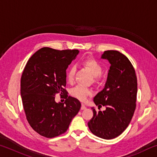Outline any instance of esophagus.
<instances>
[{
    "label": "esophagus",
    "instance_id": "1",
    "mask_svg": "<svg viewBox=\"0 0 157 157\" xmlns=\"http://www.w3.org/2000/svg\"><path fill=\"white\" fill-rule=\"evenodd\" d=\"M86 109V107L85 106L84 104H82V107H81V109L82 110H84V109Z\"/></svg>",
    "mask_w": 157,
    "mask_h": 157
}]
</instances>
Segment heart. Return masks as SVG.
<instances>
[{"label": "heart", "instance_id": "heart-1", "mask_svg": "<svg viewBox=\"0 0 157 157\" xmlns=\"http://www.w3.org/2000/svg\"><path fill=\"white\" fill-rule=\"evenodd\" d=\"M82 63L87 68H89L92 75L94 76L95 81L99 80L100 75L102 73V66L100 63L94 58L86 57L82 61ZM76 72V67L74 65L71 66L68 68L66 73V78L69 82H72L74 80ZM71 94L74 98H78L82 101H85L89 95L92 94V91L86 87L82 85H77L74 88L71 89Z\"/></svg>", "mask_w": 157, "mask_h": 157}]
</instances>
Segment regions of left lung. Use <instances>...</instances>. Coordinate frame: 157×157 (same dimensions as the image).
Here are the masks:
<instances>
[{
    "label": "left lung",
    "mask_w": 157,
    "mask_h": 157,
    "mask_svg": "<svg viewBox=\"0 0 157 157\" xmlns=\"http://www.w3.org/2000/svg\"><path fill=\"white\" fill-rule=\"evenodd\" d=\"M110 63L105 86L94 98L103 111H96L88 123L93 134L104 139L118 136L128 127L135 109L137 95V78L132 63L125 55L117 50H107L101 57Z\"/></svg>",
    "instance_id": "obj_1"
}]
</instances>
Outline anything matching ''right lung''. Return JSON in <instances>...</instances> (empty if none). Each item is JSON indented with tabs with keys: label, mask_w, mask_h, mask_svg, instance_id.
Listing matches in <instances>:
<instances>
[{
	"label": "right lung",
	"mask_w": 157,
	"mask_h": 157,
	"mask_svg": "<svg viewBox=\"0 0 157 157\" xmlns=\"http://www.w3.org/2000/svg\"><path fill=\"white\" fill-rule=\"evenodd\" d=\"M78 53V50L44 47L26 63L21 78V99L28 122L41 136L53 138L63 134L80 109V102L68 96L64 89L66 71ZM57 93L64 94V103L55 102Z\"/></svg>",
	"instance_id": "add662e5"
}]
</instances>
